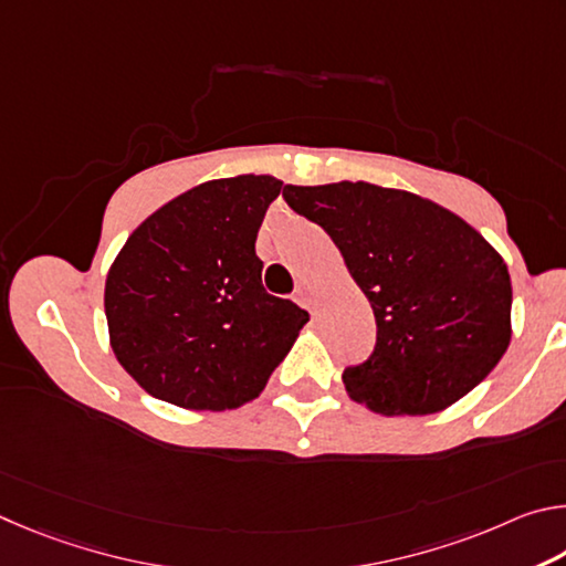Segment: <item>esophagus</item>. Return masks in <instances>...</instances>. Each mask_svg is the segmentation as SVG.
Returning <instances> with one entry per match:
<instances>
[{
  "instance_id": "obj_1",
  "label": "esophagus",
  "mask_w": 566,
  "mask_h": 566,
  "mask_svg": "<svg viewBox=\"0 0 566 566\" xmlns=\"http://www.w3.org/2000/svg\"><path fill=\"white\" fill-rule=\"evenodd\" d=\"M295 301H298V305H303V308L311 313H315V308H318V301H315V295L308 289L295 291Z\"/></svg>"
}]
</instances>
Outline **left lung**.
<instances>
[{
    "label": "left lung",
    "mask_w": 566,
    "mask_h": 566,
    "mask_svg": "<svg viewBox=\"0 0 566 566\" xmlns=\"http://www.w3.org/2000/svg\"><path fill=\"white\" fill-rule=\"evenodd\" d=\"M333 238L378 323L368 360L343 373L375 415H432L488 378L512 340L504 258L458 213L368 181L285 186Z\"/></svg>",
    "instance_id": "1"
}]
</instances>
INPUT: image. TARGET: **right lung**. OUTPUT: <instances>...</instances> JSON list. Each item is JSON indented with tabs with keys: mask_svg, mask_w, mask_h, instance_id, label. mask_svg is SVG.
<instances>
[{
	"mask_svg": "<svg viewBox=\"0 0 566 566\" xmlns=\"http://www.w3.org/2000/svg\"><path fill=\"white\" fill-rule=\"evenodd\" d=\"M283 181L213 178L146 218L108 268L116 360L158 400L235 410L263 392L311 315L265 293L255 235Z\"/></svg>",
	"mask_w": 566,
	"mask_h": 566,
	"instance_id": "obj_1",
	"label": "right lung"
}]
</instances>
